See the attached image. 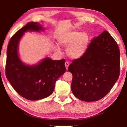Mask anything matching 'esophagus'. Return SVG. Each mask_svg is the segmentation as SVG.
Here are the masks:
<instances>
[{
	"label": "esophagus",
	"instance_id": "1",
	"mask_svg": "<svg viewBox=\"0 0 127 127\" xmlns=\"http://www.w3.org/2000/svg\"><path fill=\"white\" fill-rule=\"evenodd\" d=\"M65 68L66 69V70H68V66L69 65V63L68 62H65Z\"/></svg>",
	"mask_w": 127,
	"mask_h": 127
}]
</instances>
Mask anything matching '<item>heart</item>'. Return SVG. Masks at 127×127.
I'll return each instance as SVG.
<instances>
[{
  "label": "heart",
  "mask_w": 127,
  "mask_h": 127,
  "mask_svg": "<svg viewBox=\"0 0 127 127\" xmlns=\"http://www.w3.org/2000/svg\"><path fill=\"white\" fill-rule=\"evenodd\" d=\"M89 42L88 35L85 33L72 31L64 34L59 40L64 47H68L66 54L70 58L77 59L82 57L86 51ZM59 51V48H57Z\"/></svg>",
  "instance_id": "heart-1"
}]
</instances>
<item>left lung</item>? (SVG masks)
Segmentation results:
<instances>
[{
    "label": "left lung",
    "instance_id": "obj_1",
    "mask_svg": "<svg viewBox=\"0 0 127 127\" xmlns=\"http://www.w3.org/2000/svg\"><path fill=\"white\" fill-rule=\"evenodd\" d=\"M120 58L117 43L108 32L94 37L84 55L72 61L68 67L72 75L74 95L85 101L104 97L119 77Z\"/></svg>",
    "mask_w": 127,
    "mask_h": 127
}]
</instances>
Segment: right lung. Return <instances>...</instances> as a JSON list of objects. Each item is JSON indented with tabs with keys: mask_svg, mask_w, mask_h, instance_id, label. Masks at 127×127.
I'll return each instance as SVG.
<instances>
[{
	"mask_svg": "<svg viewBox=\"0 0 127 127\" xmlns=\"http://www.w3.org/2000/svg\"><path fill=\"white\" fill-rule=\"evenodd\" d=\"M43 30L37 22H29L10 39L7 46L5 72L12 87L23 98L37 100L53 93L56 81L65 72V59H44L37 65L24 64L18 56V45L25 32Z\"/></svg>",
	"mask_w": 127,
	"mask_h": 127,
	"instance_id": "obj_1",
	"label": "right lung"
}]
</instances>
